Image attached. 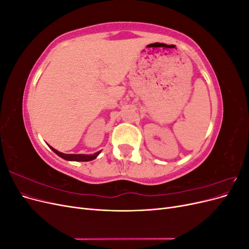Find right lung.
Here are the masks:
<instances>
[{
  "instance_id": "1",
  "label": "right lung",
  "mask_w": 249,
  "mask_h": 249,
  "mask_svg": "<svg viewBox=\"0 0 249 249\" xmlns=\"http://www.w3.org/2000/svg\"><path fill=\"white\" fill-rule=\"evenodd\" d=\"M50 146V145H49ZM51 149L54 152L56 155H58L59 157H61L62 159L64 160H67V161H80V162H87V161H91V160H94L95 158L100 155L101 150L100 152H97L93 155H73V154H63V153H60L58 152L57 149H55L54 147L50 146Z\"/></svg>"
}]
</instances>
